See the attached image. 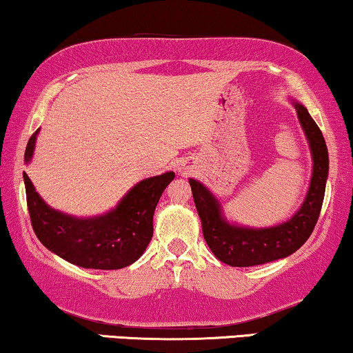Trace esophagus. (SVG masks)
I'll return each mask as SVG.
<instances>
[{
    "mask_svg": "<svg viewBox=\"0 0 353 353\" xmlns=\"http://www.w3.org/2000/svg\"><path fill=\"white\" fill-rule=\"evenodd\" d=\"M191 163H192V162H183V163H181V168H183V170L188 172V170H190V168H191Z\"/></svg>",
    "mask_w": 353,
    "mask_h": 353,
    "instance_id": "esophagus-1",
    "label": "esophagus"
}]
</instances>
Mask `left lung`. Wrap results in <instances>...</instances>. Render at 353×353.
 <instances>
[{"instance_id":"8db88e82","label":"left lung","mask_w":353,"mask_h":353,"mask_svg":"<svg viewBox=\"0 0 353 353\" xmlns=\"http://www.w3.org/2000/svg\"><path fill=\"white\" fill-rule=\"evenodd\" d=\"M299 123L305 134L312 154V178L301 207L283 223L252 228L230 221L223 207L205 185L190 178L194 204L202 223L207 245L220 262L231 267H255L279 260L301 249L315 228L325 199L330 157L323 133L307 108L291 99Z\"/></svg>"}]
</instances>
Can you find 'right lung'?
Returning a JSON list of instances; mask_svg holds the SVG:
<instances>
[{
    "mask_svg": "<svg viewBox=\"0 0 353 353\" xmlns=\"http://www.w3.org/2000/svg\"><path fill=\"white\" fill-rule=\"evenodd\" d=\"M38 133L40 128L28 139L26 163L32 162ZM173 178V172L146 178L105 214L75 216L48 205L23 172L28 214L40 243L77 267L94 270L125 268L141 257L154 233V210Z\"/></svg>",
    "mask_w": 353,
    "mask_h": 353,
    "instance_id": "add662e5",
    "label": "right lung"
}]
</instances>
